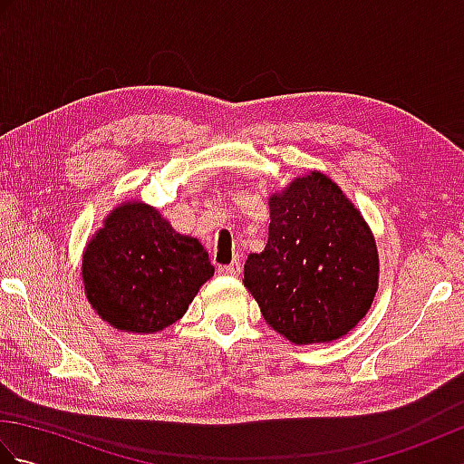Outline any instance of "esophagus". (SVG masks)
I'll use <instances>...</instances> for the list:
<instances>
[{"label":"esophagus","mask_w":464,"mask_h":464,"mask_svg":"<svg viewBox=\"0 0 464 464\" xmlns=\"http://www.w3.org/2000/svg\"><path fill=\"white\" fill-rule=\"evenodd\" d=\"M221 271H223L225 275H229V277H239L243 267H241L239 259H235L233 263H229V265H225V267H221Z\"/></svg>","instance_id":"obj_1"}]
</instances>
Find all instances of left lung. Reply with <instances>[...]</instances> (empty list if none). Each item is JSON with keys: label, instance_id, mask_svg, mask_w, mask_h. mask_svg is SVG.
<instances>
[{"label": "left lung", "instance_id": "8db88e82", "mask_svg": "<svg viewBox=\"0 0 464 464\" xmlns=\"http://www.w3.org/2000/svg\"><path fill=\"white\" fill-rule=\"evenodd\" d=\"M269 209V239L245 261V287L291 343L343 337L367 314L379 285L377 245L362 215L319 171L273 195Z\"/></svg>", "mask_w": 464, "mask_h": 464}]
</instances>
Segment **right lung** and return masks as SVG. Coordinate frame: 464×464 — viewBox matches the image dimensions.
<instances>
[{"label": "right lung", "instance_id": "obj_1", "mask_svg": "<svg viewBox=\"0 0 464 464\" xmlns=\"http://www.w3.org/2000/svg\"><path fill=\"white\" fill-rule=\"evenodd\" d=\"M87 299L125 333H157L181 319L215 267L203 245L160 211L125 203L107 215L83 255Z\"/></svg>", "mask_w": 464, "mask_h": 464}]
</instances>
